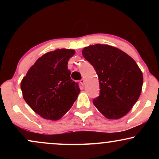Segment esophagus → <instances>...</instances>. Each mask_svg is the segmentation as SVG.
<instances>
[{
  "instance_id": "obj_1",
  "label": "esophagus",
  "mask_w": 159,
  "mask_h": 159,
  "mask_svg": "<svg viewBox=\"0 0 159 159\" xmlns=\"http://www.w3.org/2000/svg\"><path fill=\"white\" fill-rule=\"evenodd\" d=\"M84 83H85V81H84V79H81V81H80V84H81L82 86L84 85Z\"/></svg>"
}]
</instances>
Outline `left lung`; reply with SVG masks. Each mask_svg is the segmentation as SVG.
Returning <instances> with one entry per match:
<instances>
[{"instance_id": "1", "label": "left lung", "mask_w": 159, "mask_h": 159, "mask_svg": "<svg viewBox=\"0 0 159 159\" xmlns=\"http://www.w3.org/2000/svg\"><path fill=\"white\" fill-rule=\"evenodd\" d=\"M99 80L100 93L93 103L105 117L116 120L129 112L140 97L143 74L136 62L119 48L96 44L82 50Z\"/></svg>"}]
</instances>
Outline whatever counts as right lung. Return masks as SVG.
Wrapping results in <instances>:
<instances>
[{"label": "right lung", "instance_id": "obj_1", "mask_svg": "<svg viewBox=\"0 0 159 159\" xmlns=\"http://www.w3.org/2000/svg\"><path fill=\"white\" fill-rule=\"evenodd\" d=\"M72 49H57L45 54L30 67L21 82L23 98L42 117L57 120L71 108L80 93L70 78Z\"/></svg>", "mask_w": 159, "mask_h": 159}]
</instances>
